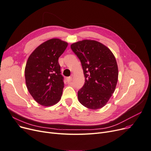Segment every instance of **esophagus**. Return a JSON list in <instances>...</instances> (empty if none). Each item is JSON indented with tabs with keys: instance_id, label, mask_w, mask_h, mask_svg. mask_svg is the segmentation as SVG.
Returning a JSON list of instances; mask_svg holds the SVG:
<instances>
[{
	"instance_id": "1",
	"label": "esophagus",
	"mask_w": 151,
	"mask_h": 151,
	"mask_svg": "<svg viewBox=\"0 0 151 151\" xmlns=\"http://www.w3.org/2000/svg\"><path fill=\"white\" fill-rule=\"evenodd\" d=\"M72 78L71 77V76H69V77H67V82H70L72 81Z\"/></svg>"
}]
</instances>
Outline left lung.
Returning <instances> with one entry per match:
<instances>
[{"instance_id":"left-lung-1","label":"left lung","mask_w":151,"mask_h":151,"mask_svg":"<svg viewBox=\"0 0 151 151\" xmlns=\"http://www.w3.org/2000/svg\"><path fill=\"white\" fill-rule=\"evenodd\" d=\"M81 63L85 83L78 92L79 101L96 110L104 107L115 92L118 68L108 47L95 40L85 39L70 45Z\"/></svg>"}]
</instances>
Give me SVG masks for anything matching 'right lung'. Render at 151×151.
<instances>
[{
    "instance_id": "1",
    "label": "right lung",
    "mask_w": 151,
    "mask_h": 151,
    "mask_svg": "<svg viewBox=\"0 0 151 151\" xmlns=\"http://www.w3.org/2000/svg\"><path fill=\"white\" fill-rule=\"evenodd\" d=\"M68 43L53 38L39 45L29 55L25 68L29 93L44 106H52L61 98L64 84L58 59Z\"/></svg>"
}]
</instances>
